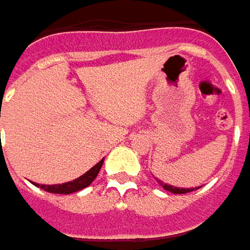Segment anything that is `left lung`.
<instances>
[{"label":"left lung","instance_id":"1","mask_svg":"<svg viewBox=\"0 0 250 250\" xmlns=\"http://www.w3.org/2000/svg\"><path fill=\"white\" fill-rule=\"evenodd\" d=\"M160 182V181H159ZM161 184V187L164 188L166 190H168V192H172V193H175V195H181V193H188V192H192V190H196V189H199L200 187L197 188H177V187H172V185H167V184H163V182H160Z\"/></svg>","mask_w":250,"mask_h":250}]
</instances>
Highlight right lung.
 <instances>
[{
    "label": "right lung",
    "instance_id": "1",
    "mask_svg": "<svg viewBox=\"0 0 250 250\" xmlns=\"http://www.w3.org/2000/svg\"><path fill=\"white\" fill-rule=\"evenodd\" d=\"M103 161L104 159L99 161L96 166L93 168H90L86 174H83L82 177L76 178L73 181H69V182H65V184H58V185H40V184H34L36 187L42 188L45 192H50V193H60V195H69V193H73V192H78L83 188L89 187L91 182L96 179L99 171H100L101 166H103Z\"/></svg>",
    "mask_w": 250,
    "mask_h": 250
}]
</instances>
